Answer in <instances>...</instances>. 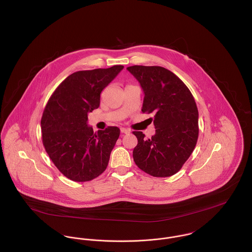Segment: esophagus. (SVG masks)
I'll list each match as a JSON object with an SVG mask.
<instances>
[{
    "label": "esophagus",
    "mask_w": 252,
    "mask_h": 252,
    "mask_svg": "<svg viewBox=\"0 0 252 252\" xmlns=\"http://www.w3.org/2000/svg\"><path fill=\"white\" fill-rule=\"evenodd\" d=\"M120 131H121V133H123V134H129L130 133V130H128V129H126V128H120Z\"/></svg>",
    "instance_id": "obj_1"
}]
</instances>
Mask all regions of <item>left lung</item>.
Returning a JSON list of instances; mask_svg holds the SVG:
<instances>
[{
  "label": "left lung",
  "instance_id": "1",
  "mask_svg": "<svg viewBox=\"0 0 252 252\" xmlns=\"http://www.w3.org/2000/svg\"><path fill=\"white\" fill-rule=\"evenodd\" d=\"M127 70L144 93L142 111L153 113L155 135L145 139L134 131L138 144L133 158L144 173L155 178L177 174L192 154L199 136L195 99L174 72L159 66H131Z\"/></svg>",
  "mask_w": 252,
  "mask_h": 252
}]
</instances>
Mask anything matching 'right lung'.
Instances as JSON below:
<instances>
[{"mask_svg": "<svg viewBox=\"0 0 252 252\" xmlns=\"http://www.w3.org/2000/svg\"><path fill=\"white\" fill-rule=\"evenodd\" d=\"M124 67L79 71L64 79L50 96L40 120L42 144L56 168L73 181H89L108 167L120 130L94 133L88 112L99 108L103 89Z\"/></svg>", "mask_w": 252, "mask_h": 252, "instance_id": "obj_1", "label": "right lung"}]
</instances>
